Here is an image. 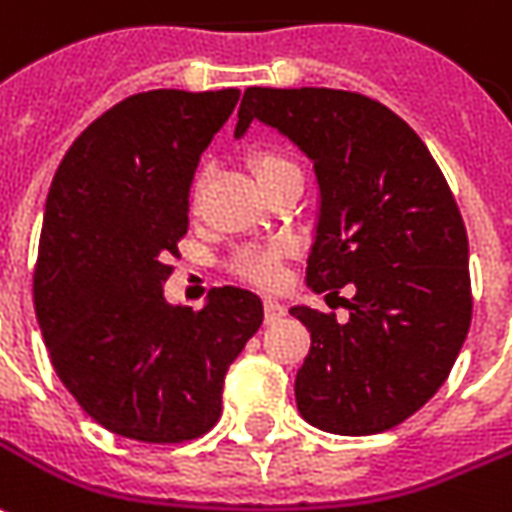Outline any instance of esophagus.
Here are the masks:
<instances>
[{
	"mask_svg": "<svg viewBox=\"0 0 512 512\" xmlns=\"http://www.w3.org/2000/svg\"><path fill=\"white\" fill-rule=\"evenodd\" d=\"M285 316V305H280L277 299H266V321H277V318Z\"/></svg>",
	"mask_w": 512,
	"mask_h": 512,
	"instance_id": "obj_1",
	"label": "esophagus"
}]
</instances>
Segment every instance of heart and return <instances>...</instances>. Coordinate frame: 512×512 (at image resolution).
<instances>
[{
  "label": "heart",
  "mask_w": 512,
  "mask_h": 512,
  "mask_svg": "<svg viewBox=\"0 0 512 512\" xmlns=\"http://www.w3.org/2000/svg\"><path fill=\"white\" fill-rule=\"evenodd\" d=\"M249 163H252L260 182L271 180L282 171L296 169L288 157L274 152V149H260V152L252 155ZM282 252H285V246H252V249H244L241 255L235 257V271L244 274L246 280L257 282V285H274L282 274Z\"/></svg>",
  "instance_id": "1"
}]
</instances>
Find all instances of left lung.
<instances>
[{"label":"left lung","mask_w":512,"mask_h":512,"mask_svg":"<svg viewBox=\"0 0 512 512\" xmlns=\"http://www.w3.org/2000/svg\"><path fill=\"white\" fill-rule=\"evenodd\" d=\"M260 121L313 163L307 288L352 285L338 324L291 307L310 332L296 407L332 435H374L430 402L471 324L468 238L430 149L393 110L332 88H246L235 138Z\"/></svg>","instance_id":"left-lung-1"}]
</instances>
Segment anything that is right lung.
I'll return each mask as SVG.
<instances>
[{
  "label": "right lung",
  "instance_id": "right-lung-1",
  "mask_svg": "<svg viewBox=\"0 0 512 512\" xmlns=\"http://www.w3.org/2000/svg\"><path fill=\"white\" fill-rule=\"evenodd\" d=\"M241 91H146L110 107L57 166L35 266V316L60 382L121 438L180 443L221 416L224 377L263 324L260 296L163 293L188 191Z\"/></svg>",
  "mask_w": 512,
  "mask_h": 512
}]
</instances>
